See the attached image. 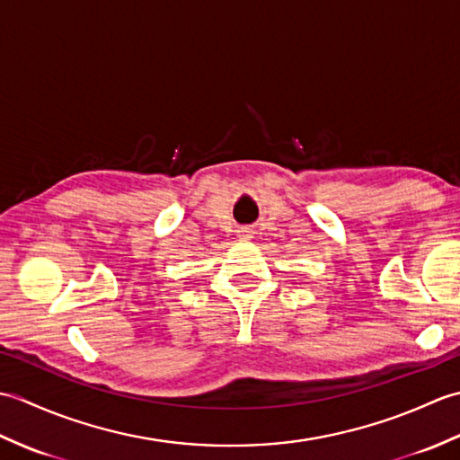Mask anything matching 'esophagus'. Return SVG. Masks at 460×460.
Returning a JSON list of instances; mask_svg holds the SVG:
<instances>
[{
	"label": "esophagus",
	"mask_w": 460,
	"mask_h": 460,
	"mask_svg": "<svg viewBox=\"0 0 460 460\" xmlns=\"http://www.w3.org/2000/svg\"><path fill=\"white\" fill-rule=\"evenodd\" d=\"M237 235L243 241H249V239H252V229L251 227H239L237 229Z\"/></svg>",
	"instance_id": "1"
}]
</instances>
